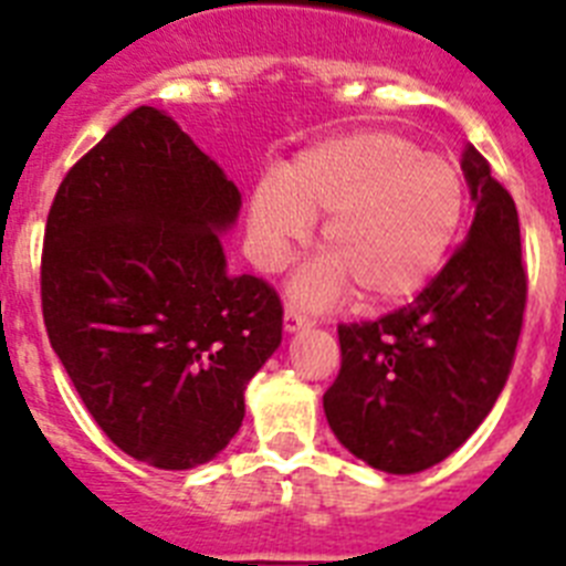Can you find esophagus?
Wrapping results in <instances>:
<instances>
[{
  "mask_svg": "<svg viewBox=\"0 0 566 566\" xmlns=\"http://www.w3.org/2000/svg\"><path fill=\"white\" fill-rule=\"evenodd\" d=\"M314 326V319L306 317V314H300L297 308H286V314H283V328H286L289 334L300 332V328H308Z\"/></svg>",
  "mask_w": 566,
  "mask_h": 566,
  "instance_id": "obj_1",
  "label": "esophagus"
}]
</instances>
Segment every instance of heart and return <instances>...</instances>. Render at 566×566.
Listing matches in <instances>:
<instances>
[{"label":"heart","instance_id":"1","mask_svg":"<svg viewBox=\"0 0 566 566\" xmlns=\"http://www.w3.org/2000/svg\"><path fill=\"white\" fill-rule=\"evenodd\" d=\"M468 207L451 158L419 153L394 129L326 138L263 178L249 195V249L263 272H277L322 221L317 260L294 283L303 303H328L357 289L368 308L417 297L451 254Z\"/></svg>","mask_w":566,"mask_h":566}]
</instances>
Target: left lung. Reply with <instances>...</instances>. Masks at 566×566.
<instances>
[{
	"label": "left lung",
	"mask_w": 566,
	"mask_h": 566,
	"mask_svg": "<svg viewBox=\"0 0 566 566\" xmlns=\"http://www.w3.org/2000/svg\"><path fill=\"white\" fill-rule=\"evenodd\" d=\"M462 172L476 214L413 303L339 326V374L323 394L334 437L385 473H419L468 442L496 405L522 334L527 274L518 212L473 147Z\"/></svg>",
	"instance_id": "8db88e82"
}]
</instances>
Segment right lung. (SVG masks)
<instances>
[{"mask_svg": "<svg viewBox=\"0 0 566 566\" xmlns=\"http://www.w3.org/2000/svg\"><path fill=\"white\" fill-rule=\"evenodd\" d=\"M238 212V187L155 107L124 115L50 207V345L98 428L153 468L218 457L283 337L277 292L227 269L221 232Z\"/></svg>", "mask_w": 566, "mask_h": 566, "instance_id": "add662e5", "label": "right lung"}]
</instances>
